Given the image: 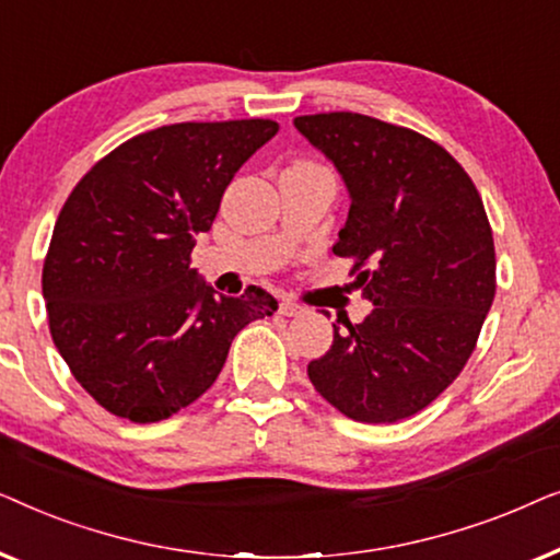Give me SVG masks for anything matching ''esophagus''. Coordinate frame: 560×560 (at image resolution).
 Returning a JSON list of instances; mask_svg holds the SVG:
<instances>
[{
  "mask_svg": "<svg viewBox=\"0 0 560 560\" xmlns=\"http://www.w3.org/2000/svg\"><path fill=\"white\" fill-rule=\"evenodd\" d=\"M280 313H282V316H301L303 305L295 303V301H290V298H282V301H280Z\"/></svg>",
  "mask_w": 560,
  "mask_h": 560,
  "instance_id": "obj_1",
  "label": "esophagus"
}]
</instances>
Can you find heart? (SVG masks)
Wrapping results in <instances>:
<instances>
[{
	"instance_id": "1",
	"label": "heart",
	"mask_w": 560,
	"mask_h": 560,
	"mask_svg": "<svg viewBox=\"0 0 560 560\" xmlns=\"http://www.w3.org/2000/svg\"><path fill=\"white\" fill-rule=\"evenodd\" d=\"M313 165H316V163H313Z\"/></svg>"
}]
</instances>
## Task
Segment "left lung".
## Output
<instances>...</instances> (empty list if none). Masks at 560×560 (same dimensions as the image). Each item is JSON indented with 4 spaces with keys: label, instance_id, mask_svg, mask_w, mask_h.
<instances>
[{
    "label": "left lung",
    "instance_id": "obj_1",
    "mask_svg": "<svg viewBox=\"0 0 560 560\" xmlns=\"http://www.w3.org/2000/svg\"><path fill=\"white\" fill-rule=\"evenodd\" d=\"M347 183L351 206L334 252L374 308L334 324L308 364L313 387L359 423L428 408L469 362L492 308V226L469 173L425 135L354 112L295 117Z\"/></svg>",
    "mask_w": 560,
    "mask_h": 560
}]
</instances>
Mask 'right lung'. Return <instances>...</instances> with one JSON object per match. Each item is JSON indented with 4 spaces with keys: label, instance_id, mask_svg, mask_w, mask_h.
Segmentation results:
<instances>
[{
    "label": "right lung",
    "instance_id": "right-lung-1",
    "mask_svg": "<svg viewBox=\"0 0 560 560\" xmlns=\"http://www.w3.org/2000/svg\"><path fill=\"white\" fill-rule=\"evenodd\" d=\"M272 119L180 121L121 142L75 183L43 262L50 336L79 385L132 423L198 400L234 336L278 301L213 295L190 270L234 173L278 135Z\"/></svg>",
    "mask_w": 560,
    "mask_h": 560
}]
</instances>
